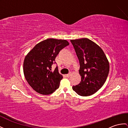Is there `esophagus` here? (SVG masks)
Segmentation results:
<instances>
[{
	"label": "esophagus",
	"mask_w": 128,
	"mask_h": 128,
	"mask_svg": "<svg viewBox=\"0 0 128 128\" xmlns=\"http://www.w3.org/2000/svg\"><path fill=\"white\" fill-rule=\"evenodd\" d=\"M70 75H71V74L70 73V74H68L65 75V76H67V77H69V76H70Z\"/></svg>",
	"instance_id": "34e87169"
}]
</instances>
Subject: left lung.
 <instances>
[{
	"label": "left lung",
	"mask_w": 128,
	"mask_h": 128,
	"mask_svg": "<svg viewBox=\"0 0 128 128\" xmlns=\"http://www.w3.org/2000/svg\"><path fill=\"white\" fill-rule=\"evenodd\" d=\"M80 62L81 82L73 90L81 96H89L103 86L108 76L110 65L102 49L87 38L71 40Z\"/></svg>",
	"instance_id": "obj_1"
}]
</instances>
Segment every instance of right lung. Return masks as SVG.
Here are the masks:
<instances>
[{
    "label": "right lung",
    "instance_id": "add662e5",
    "mask_svg": "<svg viewBox=\"0 0 128 128\" xmlns=\"http://www.w3.org/2000/svg\"><path fill=\"white\" fill-rule=\"evenodd\" d=\"M69 44L66 40L48 38L37 43L26 56L24 75L36 92L47 95L59 88L63 76L59 73L58 67L52 71V66L61 50Z\"/></svg>",
    "mask_w": 128,
    "mask_h": 128
}]
</instances>
